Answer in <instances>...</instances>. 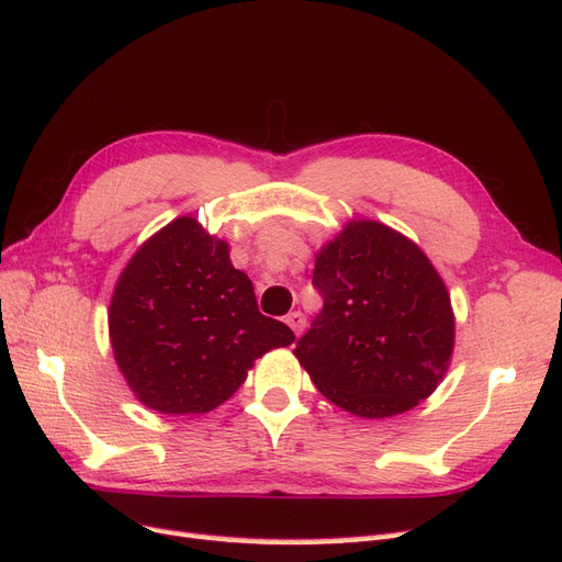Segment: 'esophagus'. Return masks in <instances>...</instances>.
I'll use <instances>...</instances> for the list:
<instances>
[{"mask_svg": "<svg viewBox=\"0 0 562 562\" xmlns=\"http://www.w3.org/2000/svg\"><path fill=\"white\" fill-rule=\"evenodd\" d=\"M284 323L294 329V335H296V337H299V335L304 333V329H306V318H304V313H301V311H292V313H286Z\"/></svg>", "mask_w": 562, "mask_h": 562, "instance_id": "obj_1", "label": "esophagus"}]
</instances>
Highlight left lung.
Masks as SVG:
<instances>
[{
	"mask_svg": "<svg viewBox=\"0 0 562 562\" xmlns=\"http://www.w3.org/2000/svg\"><path fill=\"white\" fill-rule=\"evenodd\" d=\"M313 286L323 311L294 353L323 396L361 418H392L437 390L456 321L418 244L351 221L315 256Z\"/></svg>",
	"mask_w": 562,
	"mask_h": 562,
	"instance_id": "8db88e82",
	"label": "left lung"
}]
</instances>
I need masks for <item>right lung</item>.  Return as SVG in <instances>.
I'll list each match as a JSON object with an SVG mask.
<instances>
[{
	"mask_svg": "<svg viewBox=\"0 0 562 562\" xmlns=\"http://www.w3.org/2000/svg\"><path fill=\"white\" fill-rule=\"evenodd\" d=\"M109 337L127 386L166 415L209 413L247 380L256 358L294 333L258 311L227 241L182 215L142 244L116 282Z\"/></svg>",
	"mask_w": 562,
	"mask_h": 562,
	"instance_id": "right-lung-1",
	"label": "right lung"
}]
</instances>
